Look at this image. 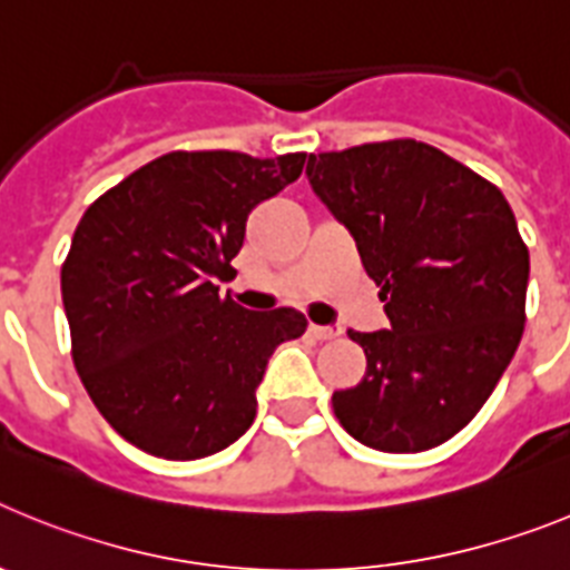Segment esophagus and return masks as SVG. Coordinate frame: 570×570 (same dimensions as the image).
<instances>
[{
	"instance_id": "esophagus-1",
	"label": "esophagus",
	"mask_w": 570,
	"mask_h": 570,
	"mask_svg": "<svg viewBox=\"0 0 570 570\" xmlns=\"http://www.w3.org/2000/svg\"><path fill=\"white\" fill-rule=\"evenodd\" d=\"M308 334L314 336V340H336L342 331L336 328V325H308Z\"/></svg>"
}]
</instances>
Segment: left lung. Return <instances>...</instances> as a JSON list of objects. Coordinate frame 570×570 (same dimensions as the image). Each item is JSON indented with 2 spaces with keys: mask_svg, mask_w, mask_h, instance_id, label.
Masks as SVG:
<instances>
[{
  "mask_svg": "<svg viewBox=\"0 0 570 570\" xmlns=\"http://www.w3.org/2000/svg\"><path fill=\"white\" fill-rule=\"evenodd\" d=\"M305 174L354 236L391 320L347 331L367 367L334 391L336 420L387 454L442 445L485 405L525 328L531 265L511 205L416 139L311 154Z\"/></svg>",
  "mask_w": 570,
  "mask_h": 570,
  "instance_id": "8db88e82",
  "label": "left lung"
}]
</instances>
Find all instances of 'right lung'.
<instances>
[{
	"label": "right lung",
	"instance_id": "add662e5",
	"mask_svg": "<svg viewBox=\"0 0 570 570\" xmlns=\"http://www.w3.org/2000/svg\"><path fill=\"white\" fill-rule=\"evenodd\" d=\"M308 154L170 150L85 210L62 262L70 354L85 391L145 454L199 460L239 440L256 385L299 311H245L234 274L248 214L299 179Z\"/></svg>",
	"mask_w": 570,
	"mask_h": 570
}]
</instances>
